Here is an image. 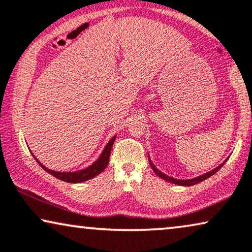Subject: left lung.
<instances>
[{"label": "left lung", "mask_w": 252, "mask_h": 252, "mask_svg": "<svg viewBox=\"0 0 252 252\" xmlns=\"http://www.w3.org/2000/svg\"><path fill=\"white\" fill-rule=\"evenodd\" d=\"M226 161H227V160H224L222 163H220V165L217 167V168L212 169V170H211V172H207V173H205V174H203V175H199V176H197V177H193V179L179 180V179H174V177H172V176H168V175H166V174H163L162 172H160V170L158 169L157 167L153 165L152 160H151V158L149 157V162H150L151 168L153 169V172L156 173L157 175L160 177V179L165 180V181H167V182H170V183H173V184H177V186H183V187L194 186V184H197V183L202 182V181H204V180L209 179V177H211L212 175H214V174H216V173L218 172V170H219V169L221 168V167H222V166L224 165V162H226Z\"/></svg>", "instance_id": "8db88e82"}]
</instances>
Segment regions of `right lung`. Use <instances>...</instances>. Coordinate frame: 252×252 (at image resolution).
I'll return each instance as SVG.
<instances>
[{
  "label": "right lung",
  "instance_id": "add662e5",
  "mask_svg": "<svg viewBox=\"0 0 252 252\" xmlns=\"http://www.w3.org/2000/svg\"><path fill=\"white\" fill-rule=\"evenodd\" d=\"M115 138H116V136H114L113 138L110 139L108 143H107V145L105 146V149H103L102 153L100 154V157L94 161V162L92 163L91 166L86 167V168H84V169L77 170V172H56V170H52V169L47 168V167L43 166L42 163L40 162V161L34 157V154L32 153V156L34 157L36 162H38L47 173H49L50 175L55 176L56 179L64 181V182H69V183L85 182V181L91 180V179H93V177H95L96 175H99V174L103 172L106 167L108 166L110 151H112V147H113L114 142H115Z\"/></svg>",
  "mask_w": 252,
  "mask_h": 252
}]
</instances>
